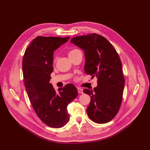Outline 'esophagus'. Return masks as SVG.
I'll return each instance as SVG.
<instances>
[{
  "label": "esophagus",
  "instance_id": "esophagus-1",
  "mask_svg": "<svg viewBox=\"0 0 150 150\" xmlns=\"http://www.w3.org/2000/svg\"><path fill=\"white\" fill-rule=\"evenodd\" d=\"M77 91H78V93H81V94H82V93H83V90H82V88H77Z\"/></svg>",
  "mask_w": 150,
  "mask_h": 150
}]
</instances>
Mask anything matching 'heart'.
I'll list each match as a JSON object with an SVG mask.
<instances>
[{"mask_svg": "<svg viewBox=\"0 0 150 150\" xmlns=\"http://www.w3.org/2000/svg\"><path fill=\"white\" fill-rule=\"evenodd\" d=\"M78 51H79V49H74L71 50V51H69V55L73 54H74L75 52H77Z\"/></svg>", "mask_w": 150, "mask_h": 150, "instance_id": "1", "label": "heart"}]
</instances>
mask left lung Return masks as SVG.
<instances>
[{
    "label": "left lung",
    "instance_id": "left-lung-1",
    "mask_svg": "<svg viewBox=\"0 0 150 150\" xmlns=\"http://www.w3.org/2000/svg\"><path fill=\"white\" fill-rule=\"evenodd\" d=\"M70 42L84 52L85 72L98 77L96 87L83 89L91 97L88 115L94 122L108 123L115 117L122 101L125 79L119 55L108 40L95 33L74 37Z\"/></svg>",
    "mask_w": 150,
    "mask_h": 150
}]
</instances>
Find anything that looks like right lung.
Masks as SVG:
<instances>
[{
	"mask_svg": "<svg viewBox=\"0 0 150 150\" xmlns=\"http://www.w3.org/2000/svg\"><path fill=\"white\" fill-rule=\"evenodd\" d=\"M69 39L37 37L26 49L23 60L25 87L33 108L42 122L54 128L68 122L67 106L78 95L73 84L59 88L57 92L49 83L54 70V52Z\"/></svg>",
	"mask_w": 150,
	"mask_h": 150,
	"instance_id": "1",
	"label": "right lung"
}]
</instances>
